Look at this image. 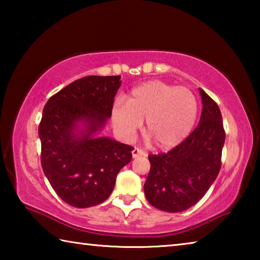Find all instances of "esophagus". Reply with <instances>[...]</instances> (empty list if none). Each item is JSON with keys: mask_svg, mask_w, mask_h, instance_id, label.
<instances>
[{"mask_svg": "<svg viewBox=\"0 0 260 260\" xmlns=\"http://www.w3.org/2000/svg\"><path fill=\"white\" fill-rule=\"evenodd\" d=\"M132 155H133L134 158H136L139 156H146V152H144L142 149H140V148H134L133 150H132Z\"/></svg>", "mask_w": 260, "mask_h": 260, "instance_id": "obj_1", "label": "esophagus"}]
</instances>
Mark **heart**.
<instances>
[{
    "label": "heart",
    "mask_w": 260,
    "mask_h": 260,
    "mask_svg": "<svg viewBox=\"0 0 260 260\" xmlns=\"http://www.w3.org/2000/svg\"><path fill=\"white\" fill-rule=\"evenodd\" d=\"M196 99L188 88L152 80L135 87L126 105L116 104L113 125L125 138H132L146 120L144 134L155 146L170 149L190 133L196 121Z\"/></svg>",
    "instance_id": "1"
}]
</instances>
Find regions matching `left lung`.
Wrapping results in <instances>:
<instances>
[{
	"label": "left lung",
	"mask_w": 260,
	"mask_h": 260,
	"mask_svg": "<svg viewBox=\"0 0 260 260\" xmlns=\"http://www.w3.org/2000/svg\"><path fill=\"white\" fill-rule=\"evenodd\" d=\"M203 103L199 126L167 152L149 155L144 183L149 203L165 212H182L195 205L218 177L226 133L218 104L200 88Z\"/></svg>",
	"instance_id": "left-lung-1"
}]
</instances>
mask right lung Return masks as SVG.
I'll return each mask as SVG.
<instances>
[{
    "label": "right lung",
    "mask_w": 260,
    "mask_h": 260,
    "mask_svg": "<svg viewBox=\"0 0 260 260\" xmlns=\"http://www.w3.org/2000/svg\"><path fill=\"white\" fill-rule=\"evenodd\" d=\"M120 76H88L52 95L39 125L41 165L65 203L89 208L112 192L119 171L132 159L133 147L95 134L111 117ZM79 121L86 129L74 132Z\"/></svg>",
    "instance_id": "add662e5"
}]
</instances>
